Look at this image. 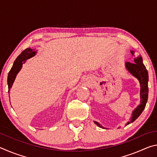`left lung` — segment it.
<instances>
[{"label": "left lung", "instance_id": "1", "mask_svg": "<svg viewBox=\"0 0 157 157\" xmlns=\"http://www.w3.org/2000/svg\"><path fill=\"white\" fill-rule=\"evenodd\" d=\"M130 52H131V54L134 57V60H133L132 63L126 62L124 63V66H125V68L128 71V73L134 76V78H136L139 82L140 86V105L137 106V107L135 108L134 110L132 111L131 121L127 123L126 125L133 123L141 114L145 107L148 98V73L145 65L143 63V58L140 55H135V52L134 50H131ZM94 123L97 124L100 128L107 129L102 127L97 121H94Z\"/></svg>", "mask_w": 157, "mask_h": 157}]
</instances>
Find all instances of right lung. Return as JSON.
<instances>
[{"label":"right lung","instance_id":"right-lung-1","mask_svg":"<svg viewBox=\"0 0 157 157\" xmlns=\"http://www.w3.org/2000/svg\"><path fill=\"white\" fill-rule=\"evenodd\" d=\"M36 54V51H34V49L28 48H26L25 50H23L16 59L11 70L8 73V76H7V85H8L9 92L10 89L12 88L17 74L21 71V69L22 68L23 63H25V61L27 59L35 56Z\"/></svg>","mask_w":157,"mask_h":157}]
</instances>
